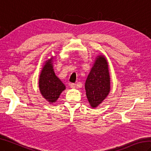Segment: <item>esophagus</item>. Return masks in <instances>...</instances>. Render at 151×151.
<instances>
[{
	"label": "esophagus",
	"mask_w": 151,
	"mask_h": 151,
	"mask_svg": "<svg viewBox=\"0 0 151 151\" xmlns=\"http://www.w3.org/2000/svg\"><path fill=\"white\" fill-rule=\"evenodd\" d=\"M70 87L72 88H76L77 84L76 83H70Z\"/></svg>",
	"instance_id": "esophagus-1"
}]
</instances>
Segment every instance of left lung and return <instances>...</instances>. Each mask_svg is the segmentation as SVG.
<instances>
[{"mask_svg":"<svg viewBox=\"0 0 151 151\" xmlns=\"http://www.w3.org/2000/svg\"><path fill=\"white\" fill-rule=\"evenodd\" d=\"M86 97L91 107L95 108L107 97L110 90L108 65L103 56L97 58L85 83Z\"/></svg>","mask_w":151,"mask_h":151,"instance_id":"1","label":"left lung"}]
</instances>
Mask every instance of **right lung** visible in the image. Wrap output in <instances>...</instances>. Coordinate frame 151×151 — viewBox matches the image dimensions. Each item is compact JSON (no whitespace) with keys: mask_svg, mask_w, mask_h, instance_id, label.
I'll use <instances>...</instances> for the list:
<instances>
[{"mask_svg":"<svg viewBox=\"0 0 151 151\" xmlns=\"http://www.w3.org/2000/svg\"><path fill=\"white\" fill-rule=\"evenodd\" d=\"M52 59L46 61L40 76L39 88L43 97L49 102H55L65 89V84L55 75Z\"/></svg>","mask_w":151,"mask_h":151,"instance_id":"right-lung-1","label":"right lung"}]
</instances>
